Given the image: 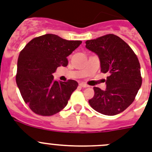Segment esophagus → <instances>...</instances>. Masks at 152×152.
<instances>
[{
	"mask_svg": "<svg viewBox=\"0 0 152 152\" xmlns=\"http://www.w3.org/2000/svg\"><path fill=\"white\" fill-rule=\"evenodd\" d=\"M80 86H81V87H83V88L89 87V86H88L87 84L84 83H80Z\"/></svg>",
	"mask_w": 152,
	"mask_h": 152,
	"instance_id": "34e87169",
	"label": "esophagus"
}]
</instances>
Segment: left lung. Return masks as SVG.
<instances>
[{
    "label": "left lung",
    "instance_id": "1",
    "mask_svg": "<svg viewBox=\"0 0 152 152\" xmlns=\"http://www.w3.org/2000/svg\"><path fill=\"white\" fill-rule=\"evenodd\" d=\"M86 48L98 56L100 71L109 74L107 89L94 87L95 94L89 104L104 115L121 113L133 103L142 83L137 56L123 39L113 34L87 40Z\"/></svg>",
    "mask_w": 152,
    "mask_h": 152
}]
</instances>
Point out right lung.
Listing matches in <instances>:
<instances>
[{"instance_id": "obj_1", "label": "right lung", "mask_w": 152, "mask_h": 152, "mask_svg": "<svg viewBox=\"0 0 152 152\" xmlns=\"http://www.w3.org/2000/svg\"><path fill=\"white\" fill-rule=\"evenodd\" d=\"M82 43L53 34L31 40L20 52L16 83L23 100L36 114L52 116L67 105L78 83L54 80L58 66H67L69 56Z\"/></svg>"}]
</instances>
